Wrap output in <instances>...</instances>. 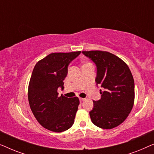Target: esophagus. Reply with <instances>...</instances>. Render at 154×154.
<instances>
[{"instance_id":"34e87169","label":"esophagus","mask_w":154,"mask_h":154,"mask_svg":"<svg viewBox=\"0 0 154 154\" xmlns=\"http://www.w3.org/2000/svg\"><path fill=\"white\" fill-rule=\"evenodd\" d=\"M85 100V98H80V101H81V102H83V101H84Z\"/></svg>"}]
</instances>
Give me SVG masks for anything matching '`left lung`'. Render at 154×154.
I'll return each instance as SVG.
<instances>
[{"label": "left lung", "mask_w": 154, "mask_h": 154, "mask_svg": "<svg viewBox=\"0 0 154 154\" xmlns=\"http://www.w3.org/2000/svg\"><path fill=\"white\" fill-rule=\"evenodd\" d=\"M97 66V85L101 99L93 101L90 111L94 125L103 129H112L121 124L134 104V83L129 67L121 59L110 52L100 50L82 52Z\"/></svg>", "instance_id": "obj_1"}]
</instances>
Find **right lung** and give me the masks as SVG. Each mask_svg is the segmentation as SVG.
I'll use <instances>...</instances> for the list:
<instances>
[{
  "instance_id": "1",
  "label": "right lung",
  "mask_w": 154,
  "mask_h": 154,
  "mask_svg": "<svg viewBox=\"0 0 154 154\" xmlns=\"http://www.w3.org/2000/svg\"><path fill=\"white\" fill-rule=\"evenodd\" d=\"M81 52L51 53L38 62L33 70L28 89L29 105L38 122L50 131H65L74 123L79 99L59 96L57 90L64 88L69 64Z\"/></svg>"
}]
</instances>
